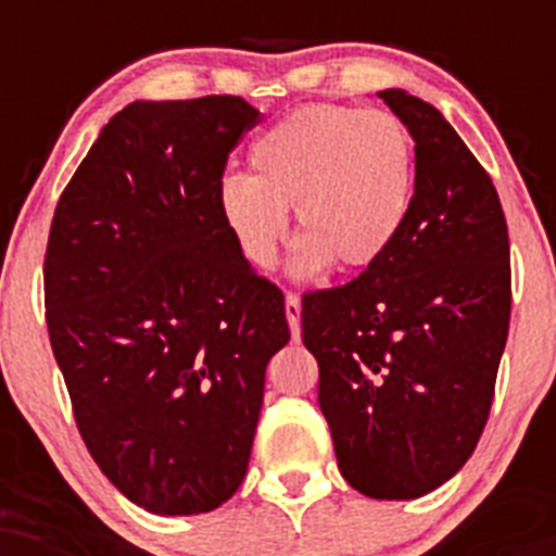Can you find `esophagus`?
I'll return each mask as SVG.
<instances>
[{"label": "esophagus", "instance_id": "34e87169", "mask_svg": "<svg viewBox=\"0 0 556 556\" xmlns=\"http://www.w3.org/2000/svg\"><path fill=\"white\" fill-rule=\"evenodd\" d=\"M285 314H288L290 333H293V339H299V336H301V299H299V293L285 295Z\"/></svg>", "mask_w": 556, "mask_h": 556}]
</instances>
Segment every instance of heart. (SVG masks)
I'll list each match as a JSON object with an SVG mask.
<instances>
[{
    "label": "heart",
    "instance_id": "heart-1",
    "mask_svg": "<svg viewBox=\"0 0 556 556\" xmlns=\"http://www.w3.org/2000/svg\"><path fill=\"white\" fill-rule=\"evenodd\" d=\"M252 174H228L217 204L239 250L274 266L293 206L299 266L357 271L382 261L406 226L414 193V142L387 110L306 104L261 131Z\"/></svg>",
    "mask_w": 556,
    "mask_h": 556
}]
</instances>
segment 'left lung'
<instances>
[{"label": "left lung", "instance_id": "left-lung-1", "mask_svg": "<svg viewBox=\"0 0 556 556\" xmlns=\"http://www.w3.org/2000/svg\"><path fill=\"white\" fill-rule=\"evenodd\" d=\"M379 97L414 139L406 226L382 261L301 299L341 476L377 501L452 479L479 444L511 319V244L492 177L433 104Z\"/></svg>", "mask_w": 556, "mask_h": 556}]
</instances>
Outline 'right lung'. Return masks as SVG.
<instances>
[{"label":"right lung","mask_w":556,"mask_h":556,"mask_svg":"<svg viewBox=\"0 0 556 556\" xmlns=\"http://www.w3.org/2000/svg\"><path fill=\"white\" fill-rule=\"evenodd\" d=\"M261 121L242 97L134 102L55 204L45 319L102 473L150 514L223 506L242 484L282 290L228 231L217 188Z\"/></svg>","instance_id":"right-lung-1"}]
</instances>
